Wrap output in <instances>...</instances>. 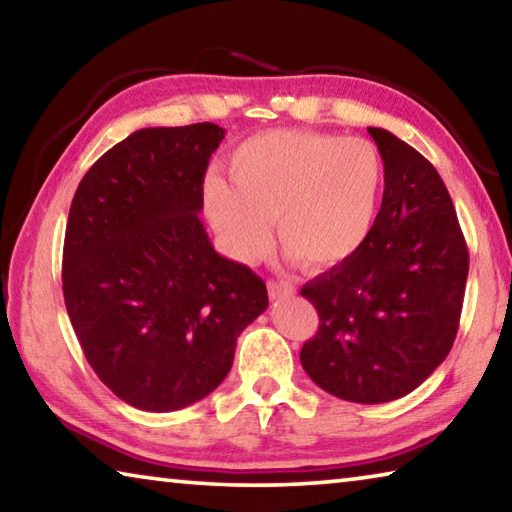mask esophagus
Segmentation results:
<instances>
[{"label": "esophagus", "mask_w": 512, "mask_h": 512, "mask_svg": "<svg viewBox=\"0 0 512 512\" xmlns=\"http://www.w3.org/2000/svg\"><path fill=\"white\" fill-rule=\"evenodd\" d=\"M293 291L296 289H293V284L287 280H268V296H271V300L289 298Z\"/></svg>", "instance_id": "esophagus-1"}]
</instances>
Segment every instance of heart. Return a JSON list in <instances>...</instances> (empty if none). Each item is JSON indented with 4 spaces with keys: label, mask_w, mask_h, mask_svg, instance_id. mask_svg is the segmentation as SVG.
Returning a JSON list of instances; mask_svg holds the SVG:
<instances>
[{
    "label": "heart",
    "mask_w": 512,
    "mask_h": 512,
    "mask_svg": "<svg viewBox=\"0 0 512 512\" xmlns=\"http://www.w3.org/2000/svg\"><path fill=\"white\" fill-rule=\"evenodd\" d=\"M232 183L205 178L203 203L225 248L257 262L277 237L307 266L352 257L368 239L379 210L384 167L361 137L275 128L248 137L228 160Z\"/></svg>",
    "instance_id": "obj_1"
}]
</instances>
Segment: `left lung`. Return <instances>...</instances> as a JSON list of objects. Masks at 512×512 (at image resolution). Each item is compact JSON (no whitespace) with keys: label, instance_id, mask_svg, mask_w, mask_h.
Returning <instances> with one entry per match:
<instances>
[{"label":"left lung","instance_id":"1","mask_svg":"<svg viewBox=\"0 0 512 512\" xmlns=\"http://www.w3.org/2000/svg\"><path fill=\"white\" fill-rule=\"evenodd\" d=\"M368 133L384 160V198L357 253L302 287L320 325L300 363L329 395L384 404L415 391L452 350L470 255L433 164L384 128Z\"/></svg>","mask_w":512,"mask_h":512}]
</instances>
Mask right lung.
I'll list each match as a JSON object with an SVG mask.
<instances>
[{"mask_svg":"<svg viewBox=\"0 0 512 512\" xmlns=\"http://www.w3.org/2000/svg\"><path fill=\"white\" fill-rule=\"evenodd\" d=\"M225 131L142 128L92 164L65 230V307L85 359L119 400L178 411L210 395L266 284L216 253L198 212Z\"/></svg>","mask_w":512,"mask_h":512,"instance_id":"right-lung-1","label":"right lung"}]
</instances>
